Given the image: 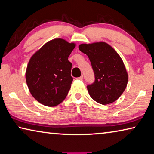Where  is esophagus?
<instances>
[{"instance_id": "obj_1", "label": "esophagus", "mask_w": 154, "mask_h": 154, "mask_svg": "<svg viewBox=\"0 0 154 154\" xmlns=\"http://www.w3.org/2000/svg\"><path fill=\"white\" fill-rule=\"evenodd\" d=\"M78 79H79V80H82V79H83V75H80V77L78 78Z\"/></svg>"}]
</instances>
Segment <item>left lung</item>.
<instances>
[{"label": "left lung", "instance_id": "8db88e82", "mask_svg": "<svg viewBox=\"0 0 154 154\" xmlns=\"http://www.w3.org/2000/svg\"><path fill=\"white\" fill-rule=\"evenodd\" d=\"M79 48L88 57L95 75V81L87 87L91 98L102 105L117 100L128 82L127 72L120 55L103 42L82 44Z\"/></svg>", "mask_w": 154, "mask_h": 154}]
</instances>
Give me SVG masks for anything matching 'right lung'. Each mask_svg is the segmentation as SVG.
<instances>
[{
  "label": "right lung",
  "mask_w": 154,
  "mask_h": 154,
  "mask_svg": "<svg viewBox=\"0 0 154 154\" xmlns=\"http://www.w3.org/2000/svg\"><path fill=\"white\" fill-rule=\"evenodd\" d=\"M74 47V43L54 39L31 57L26 69V82L32 95L40 103L56 106L66 97L73 80L68 57Z\"/></svg>",
  "instance_id": "right-lung-1"
}]
</instances>
